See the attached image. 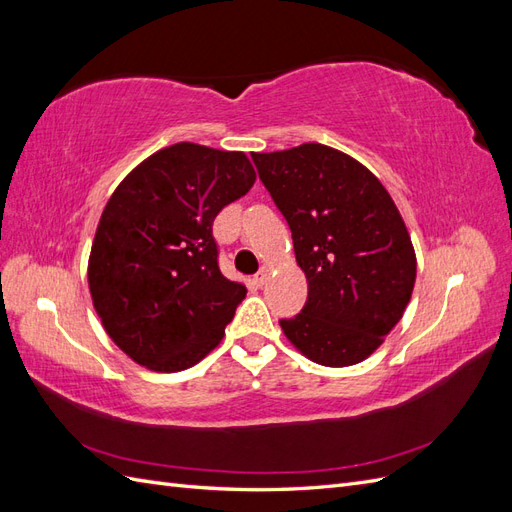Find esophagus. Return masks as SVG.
I'll use <instances>...</instances> for the list:
<instances>
[{"label": "esophagus", "mask_w": 512, "mask_h": 512, "mask_svg": "<svg viewBox=\"0 0 512 512\" xmlns=\"http://www.w3.org/2000/svg\"><path fill=\"white\" fill-rule=\"evenodd\" d=\"M254 282L258 286H265L269 282V269H260L256 275H254Z\"/></svg>", "instance_id": "1"}]
</instances>
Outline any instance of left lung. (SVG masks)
<instances>
[{
  "mask_svg": "<svg viewBox=\"0 0 512 512\" xmlns=\"http://www.w3.org/2000/svg\"><path fill=\"white\" fill-rule=\"evenodd\" d=\"M286 218L307 301L284 335L307 359L348 367L376 352L406 312L416 280L408 228L378 177L333 147L252 153Z\"/></svg>",
  "mask_w": 512,
  "mask_h": 512,
  "instance_id": "1",
  "label": "left lung"
}]
</instances>
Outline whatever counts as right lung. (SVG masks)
<instances>
[{"instance_id": "add662e5", "label": "right lung", "mask_w": 512, "mask_h": 512, "mask_svg": "<svg viewBox=\"0 0 512 512\" xmlns=\"http://www.w3.org/2000/svg\"><path fill=\"white\" fill-rule=\"evenodd\" d=\"M256 181L243 151L177 143L123 179L102 211L89 292L108 337L153 371L196 365L245 299L218 265L213 220Z\"/></svg>"}]
</instances>
